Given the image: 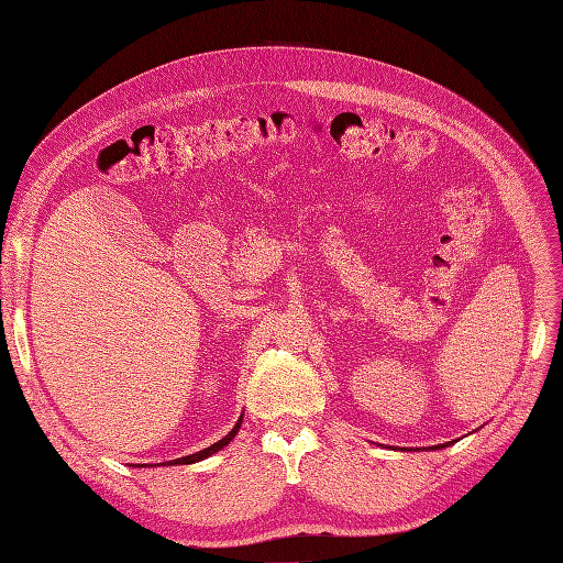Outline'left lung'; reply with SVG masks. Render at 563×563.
I'll return each instance as SVG.
<instances>
[{"mask_svg": "<svg viewBox=\"0 0 563 563\" xmlns=\"http://www.w3.org/2000/svg\"><path fill=\"white\" fill-rule=\"evenodd\" d=\"M441 448H443V445H441Z\"/></svg>", "mask_w": 563, "mask_h": 563, "instance_id": "obj_1", "label": "left lung"}]
</instances>
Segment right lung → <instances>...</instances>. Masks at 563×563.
<instances>
[{
    "label": "right lung",
    "mask_w": 563,
    "mask_h": 563,
    "mask_svg": "<svg viewBox=\"0 0 563 563\" xmlns=\"http://www.w3.org/2000/svg\"><path fill=\"white\" fill-rule=\"evenodd\" d=\"M241 420H243V415L239 418V422H236V427L229 431L222 441H218V443H213L211 448H203V450H199V452H195V454H187V456H180V460H174V462H166V464H195V462H201V460H206V456H211V454H216L218 450H222L229 441L234 439V435L239 433V429H241Z\"/></svg>",
    "instance_id": "add662e5"
}]
</instances>
